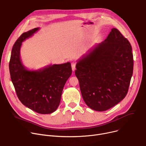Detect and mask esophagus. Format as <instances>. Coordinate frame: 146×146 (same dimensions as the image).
Listing matches in <instances>:
<instances>
[{"instance_id":"esophagus-1","label":"esophagus","mask_w":146,"mask_h":146,"mask_svg":"<svg viewBox=\"0 0 146 146\" xmlns=\"http://www.w3.org/2000/svg\"><path fill=\"white\" fill-rule=\"evenodd\" d=\"M71 65H72V70H73V72H74V71L76 70V62H72Z\"/></svg>"}]
</instances>
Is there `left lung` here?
Listing matches in <instances>:
<instances>
[{
    "label": "left lung",
    "mask_w": 146,
    "mask_h": 146,
    "mask_svg": "<svg viewBox=\"0 0 146 146\" xmlns=\"http://www.w3.org/2000/svg\"><path fill=\"white\" fill-rule=\"evenodd\" d=\"M75 75L83 100L91 109L106 111L126 96L133 74L129 41L116 28L77 60Z\"/></svg>",
    "instance_id": "left-lung-1"
}]
</instances>
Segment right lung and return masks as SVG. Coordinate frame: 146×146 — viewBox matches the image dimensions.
Wrapping results in <instances>:
<instances>
[{"mask_svg": "<svg viewBox=\"0 0 146 146\" xmlns=\"http://www.w3.org/2000/svg\"><path fill=\"white\" fill-rule=\"evenodd\" d=\"M34 28L23 33L14 43L9 63L11 80L19 100L33 111L43 114L54 112L58 108L64 87L72 74L70 62L54 64L31 70L20 57L22 43L39 30Z\"/></svg>", "mask_w": 146, "mask_h": 146, "instance_id": "1", "label": "right lung"}]
</instances>
